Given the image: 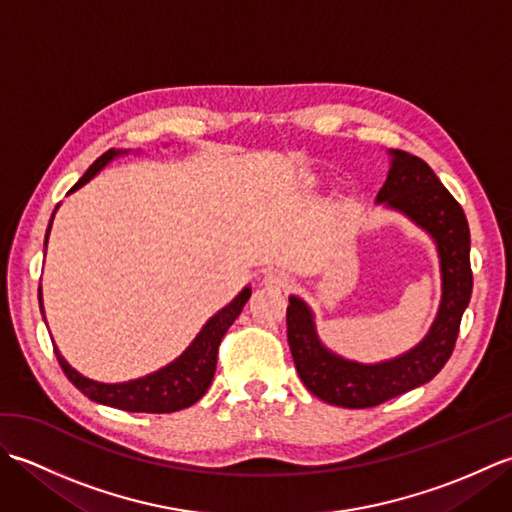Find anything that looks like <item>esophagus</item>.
I'll return each instance as SVG.
<instances>
[{
    "label": "esophagus",
    "mask_w": 512,
    "mask_h": 512,
    "mask_svg": "<svg viewBox=\"0 0 512 512\" xmlns=\"http://www.w3.org/2000/svg\"><path fill=\"white\" fill-rule=\"evenodd\" d=\"M262 284L270 290H288L292 286V279L284 270H268V273L262 277Z\"/></svg>",
    "instance_id": "obj_1"
}]
</instances>
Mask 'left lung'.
Returning <instances> with one entry per match:
<instances>
[{
	"label": "left lung",
	"instance_id": "8db88e82",
	"mask_svg": "<svg viewBox=\"0 0 512 512\" xmlns=\"http://www.w3.org/2000/svg\"><path fill=\"white\" fill-rule=\"evenodd\" d=\"M387 154L389 171L376 204L405 215L433 239L440 259V306L429 332L411 350L387 361L358 363L330 350L317 332L312 308L297 295L288 297V345L299 378L314 396L345 409L376 407L429 383L453 354L473 290L471 235L462 206L427 162L400 149Z\"/></svg>",
	"mask_w": 512,
	"mask_h": 512
}]
</instances>
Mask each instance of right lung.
Masks as SVG:
<instances>
[{
  "mask_svg": "<svg viewBox=\"0 0 512 512\" xmlns=\"http://www.w3.org/2000/svg\"><path fill=\"white\" fill-rule=\"evenodd\" d=\"M127 154H132V149L105 151V154L99 160H94V165L83 173V178L74 184L70 193L81 189L83 184H88L96 173L110 165L112 160ZM57 209H54V213H57ZM54 213L50 217V224L46 231V246H48V235H50ZM248 299H250V286H244L242 292H239L231 303H226L222 310H217L213 317L202 325L198 336H195L191 345L178 358H173L169 365L156 369V372L134 378V380H125V383H99V380H92L88 376H83L81 372H76V369L65 361L63 354L59 352V347L52 341L54 354H57V361L65 372V376L70 378V383L90 400L99 402V405L132 411V413L180 411V409L191 407L193 402H198L206 394V389H209L215 374L217 347H220L226 330L231 328L233 321L239 317V312H242ZM39 308L43 314V321H46V312H43V301H41V286H39Z\"/></svg>",
  "mask_w": 512,
  "mask_h": 512,
  "instance_id": "obj_1",
  "label": "right lung"
}]
</instances>
